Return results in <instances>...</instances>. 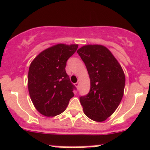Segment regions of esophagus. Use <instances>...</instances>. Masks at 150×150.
<instances>
[{
    "mask_svg": "<svg viewBox=\"0 0 150 150\" xmlns=\"http://www.w3.org/2000/svg\"><path fill=\"white\" fill-rule=\"evenodd\" d=\"M75 86L77 88H79V83H76Z\"/></svg>",
    "mask_w": 150,
    "mask_h": 150,
    "instance_id": "34e87169",
    "label": "esophagus"
}]
</instances>
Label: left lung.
Listing matches in <instances>:
<instances>
[{
    "label": "left lung",
    "mask_w": 150,
    "mask_h": 150,
    "mask_svg": "<svg viewBox=\"0 0 150 150\" xmlns=\"http://www.w3.org/2000/svg\"><path fill=\"white\" fill-rule=\"evenodd\" d=\"M91 81L90 91L80 98L83 112L96 122H103L115 111L122 100L125 76L122 67L103 45H87L77 50Z\"/></svg>",
    "instance_id": "left-lung-1"
}]
</instances>
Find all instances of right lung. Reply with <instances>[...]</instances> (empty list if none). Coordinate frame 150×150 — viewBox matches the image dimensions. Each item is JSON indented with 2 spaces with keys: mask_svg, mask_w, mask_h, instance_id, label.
<instances>
[{
  "mask_svg": "<svg viewBox=\"0 0 150 150\" xmlns=\"http://www.w3.org/2000/svg\"><path fill=\"white\" fill-rule=\"evenodd\" d=\"M77 44H57L43 50L30 64L28 86L37 110L47 117L59 115L74 96L65 67L78 48Z\"/></svg>",
  "mask_w": 150,
  "mask_h": 150,
  "instance_id": "add662e5",
  "label": "right lung"
}]
</instances>
